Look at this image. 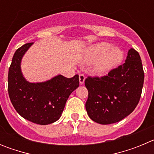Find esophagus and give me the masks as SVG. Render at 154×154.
Listing matches in <instances>:
<instances>
[{"instance_id": "esophagus-1", "label": "esophagus", "mask_w": 154, "mask_h": 154, "mask_svg": "<svg viewBox=\"0 0 154 154\" xmlns=\"http://www.w3.org/2000/svg\"><path fill=\"white\" fill-rule=\"evenodd\" d=\"M79 82H80V84H83V83H84V82H85V75L80 74V75H79Z\"/></svg>"}]
</instances>
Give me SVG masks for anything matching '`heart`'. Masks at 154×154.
<instances>
[{"label":"heart","instance_id":"obj_1","mask_svg":"<svg viewBox=\"0 0 154 154\" xmlns=\"http://www.w3.org/2000/svg\"><path fill=\"white\" fill-rule=\"evenodd\" d=\"M123 51L117 47H112L107 42H102L89 48L85 57L86 63L97 62L96 69L99 73L112 69L122 61Z\"/></svg>","mask_w":154,"mask_h":154}]
</instances>
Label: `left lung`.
Returning a JSON list of instances; mask_svg holds the SVG:
<instances>
[{"instance_id":"1","label":"left lung","mask_w":154,"mask_h":154,"mask_svg":"<svg viewBox=\"0 0 154 154\" xmlns=\"http://www.w3.org/2000/svg\"><path fill=\"white\" fill-rule=\"evenodd\" d=\"M143 81L140 56L133 48L128 51L125 63L108 75L88 76L85 80L89 92L85 109L90 119L103 125L124 119L137 107Z\"/></svg>"}]
</instances>
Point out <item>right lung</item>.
<instances>
[{"label":"right lung","instance_id":"1","mask_svg":"<svg viewBox=\"0 0 154 154\" xmlns=\"http://www.w3.org/2000/svg\"><path fill=\"white\" fill-rule=\"evenodd\" d=\"M32 44L24 45L14 55L8 71V95L23 118L37 124H50L60 118L68 98L79 85V75L70 79L59 75L40 83L27 82L21 73V61Z\"/></svg>","mask_w":154,"mask_h":154}]
</instances>
